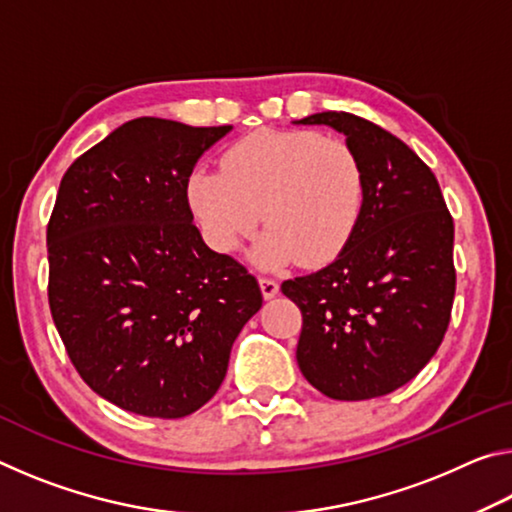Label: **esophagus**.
<instances>
[{
	"mask_svg": "<svg viewBox=\"0 0 512 512\" xmlns=\"http://www.w3.org/2000/svg\"><path fill=\"white\" fill-rule=\"evenodd\" d=\"M259 289H262V296L266 300H271L277 296V293H280V284L271 280V277H259Z\"/></svg>",
	"mask_w": 512,
	"mask_h": 512,
	"instance_id": "34e87169",
	"label": "esophagus"
}]
</instances>
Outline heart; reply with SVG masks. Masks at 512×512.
<instances>
[{
	"label": "heart",
	"mask_w": 512,
	"mask_h": 512,
	"mask_svg": "<svg viewBox=\"0 0 512 512\" xmlns=\"http://www.w3.org/2000/svg\"><path fill=\"white\" fill-rule=\"evenodd\" d=\"M187 198L216 253H235L262 212L268 230L253 250L255 262L280 268L300 259L316 268L339 257L357 232L366 171L341 137L262 128L223 151L221 171H194Z\"/></svg>",
	"instance_id": "b5f03b06"
}]
</instances>
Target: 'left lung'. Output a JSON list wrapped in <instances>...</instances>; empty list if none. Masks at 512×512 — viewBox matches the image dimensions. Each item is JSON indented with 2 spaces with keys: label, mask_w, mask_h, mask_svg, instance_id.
<instances>
[{
  "label": "left lung",
  "mask_w": 512,
  "mask_h": 512,
  "mask_svg": "<svg viewBox=\"0 0 512 512\" xmlns=\"http://www.w3.org/2000/svg\"><path fill=\"white\" fill-rule=\"evenodd\" d=\"M293 124L329 126L366 171L359 228L332 264L282 282L302 311L300 372L332 400L393 393L443 343L456 291L454 221L433 171L402 140L350 112Z\"/></svg>",
  "instance_id": "1"
}]
</instances>
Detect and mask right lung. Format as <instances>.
I'll use <instances>...</instances> for the list:
<instances>
[{"instance_id": "obj_1", "label": "right lung", "mask_w": 512, "mask_h": 512, "mask_svg": "<svg viewBox=\"0 0 512 512\" xmlns=\"http://www.w3.org/2000/svg\"><path fill=\"white\" fill-rule=\"evenodd\" d=\"M232 126L140 117L60 180L47 225L49 307L85 384L119 409L185 418L219 391L262 291L201 237L187 185Z\"/></svg>"}]
</instances>
